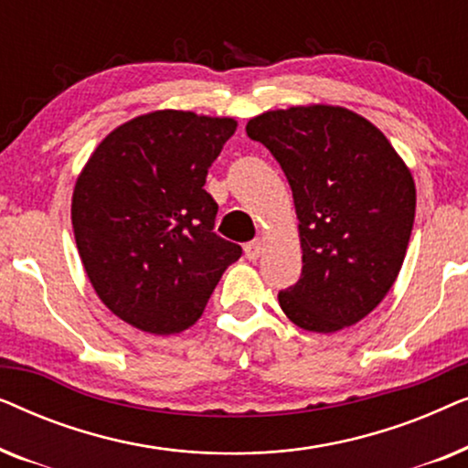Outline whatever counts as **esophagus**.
<instances>
[{
  "label": "esophagus",
  "instance_id": "esophagus-1",
  "mask_svg": "<svg viewBox=\"0 0 468 468\" xmlns=\"http://www.w3.org/2000/svg\"><path fill=\"white\" fill-rule=\"evenodd\" d=\"M264 249H266L264 240L255 239V240L249 242V245H245V255H247V258L251 260V261H255L258 258H261V253H264Z\"/></svg>",
  "mask_w": 468,
  "mask_h": 468
}]
</instances>
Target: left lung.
<instances>
[{"label":"left lung","instance_id":"1","mask_svg":"<svg viewBox=\"0 0 468 468\" xmlns=\"http://www.w3.org/2000/svg\"><path fill=\"white\" fill-rule=\"evenodd\" d=\"M292 187L303 249L279 304L298 328L332 335L377 309L399 277L415 219V181L379 127L349 108L306 104L249 119Z\"/></svg>","mask_w":468,"mask_h":468}]
</instances>
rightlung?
Instances as JSON below:
<instances>
[{"label": "right lung", "mask_w": 468, "mask_h": 468, "mask_svg": "<svg viewBox=\"0 0 468 468\" xmlns=\"http://www.w3.org/2000/svg\"><path fill=\"white\" fill-rule=\"evenodd\" d=\"M232 117L153 111L114 127L72 194V228L89 281L119 319L178 335L204 313L242 249L213 232L207 172L234 136Z\"/></svg>", "instance_id": "right-lung-1"}]
</instances>
